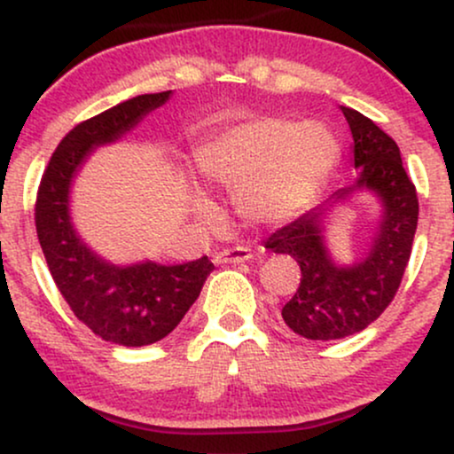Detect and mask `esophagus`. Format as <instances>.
I'll use <instances>...</instances> for the list:
<instances>
[{"label":"esophagus","mask_w":454,"mask_h":454,"mask_svg":"<svg viewBox=\"0 0 454 454\" xmlns=\"http://www.w3.org/2000/svg\"><path fill=\"white\" fill-rule=\"evenodd\" d=\"M249 258H252V249L243 247V245L222 249L220 254H215V256H213L215 264H239V262H247Z\"/></svg>","instance_id":"1"}]
</instances>
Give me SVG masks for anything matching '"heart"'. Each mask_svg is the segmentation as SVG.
I'll list each match as a JSON object with an SVG mask.
<instances>
[{"label": "heart", "mask_w": 454, "mask_h": 454, "mask_svg": "<svg viewBox=\"0 0 454 454\" xmlns=\"http://www.w3.org/2000/svg\"><path fill=\"white\" fill-rule=\"evenodd\" d=\"M340 160V138L316 119H247L211 134L194 151L196 173L234 192L237 209L262 223L290 222L309 209ZM190 205L198 217L213 213L205 196H194Z\"/></svg>", "instance_id": "b5f03b06"}]
</instances>
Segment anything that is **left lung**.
I'll use <instances>...</instances> for the list:
<instances>
[{
  "label": "left lung",
  "mask_w": 454,
  "mask_h": 454,
  "mask_svg": "<svg viewBox=\"0 0 454 454\" xmlns=\"http://www.w3.org/2000/svg\"><path fill=\"white\" fill-rule=\"evenodd\" d=\"M341 113L354 140L356 181L279 228L264 243L270 252L299 262V290L284 305L281 317L296 335L314 341L343 340L382 316L408 267L419 223V198L397 143L354 108L341 106ZM363 193L377 198L380 217L368 254L343 263L332 254L325 232L334 211Z\"/></svg>",
  "instance_id": "obj_1"
}]
</instances>
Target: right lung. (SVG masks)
<instances>
[{
	"instance_id": "add662e5",
	"label": "right lung",
	"mask_w": 454,
	"mask_h": 454,
	"mask_svg": "<svg viewBox=\"0 0 454 454\" xmlns=\"http://www.w3.org/2000/svg\"><path fill=\"white\" fill-rule=\"evenodd\" d=\"M170 96L173 91L129 98L78 123L57 145L35 202L40 247L66 303L98 337L128 348L149 346L175 331L200 294L213 262L202 256L181 264H117L100 256L72 222V185L93 151L128 137Z\"/></svg>"
}]
</instances>
